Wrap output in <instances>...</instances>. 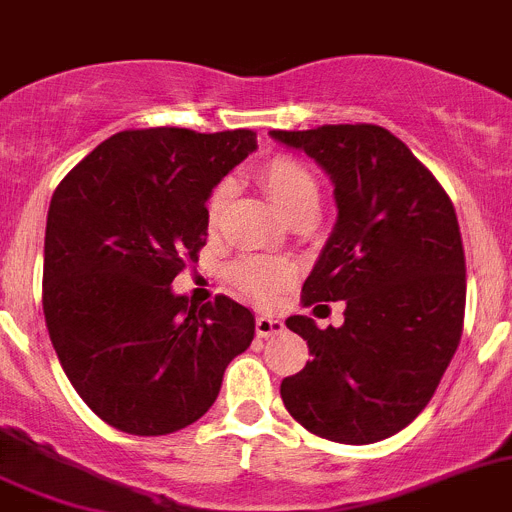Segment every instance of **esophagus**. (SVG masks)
Returning a JSON list of instances; mask_svg holds the SVG:
<instances>
[{"label":"esophagus","mask_w":512,"mask_h":512,"mask_svg":"<svg viewBox=\"0 0 512 512\" xmlns=\"http://www.w3.org/2000/svg\"><path fill=\"white\" fill-rule=\"evenodd\" d=\"M283 328H285L283 321H280V318H275V315H260V318L255 321V331L260 338L278 336Z\"/></svg>","instance_id":"34e87169"}]
</instances>
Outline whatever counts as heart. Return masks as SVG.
Masks as SVG:
<instances>
[{
	"label": "heart",
	"mask_w": 512,
	"mask_h": 512,
	"mask_svg": "<svg viewBox=\"0 0 512 512\" xmlns=\"http://www.w3.org/2000/svg\"><path fill=\"white\" fill-rule=\"evenodd\" d=\"M260 184L270 194L272 204L280 209L288 219L300 217V214L318 212L321 204V186L315 179L313 171L303 164V161L293 159V156H272V159L262 161L260 169ZM232 186L229 181H219L207 197V222L217 224L224 212ZM234 283L240 285L242 293L250 298L267 300L278 298L285 290V285L293 280L295 267L285 260H267V257H242L237 265L232 267Z\"/></svg>",
	"instance_id": "heart-1"
}]
</instances>
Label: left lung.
<instances>
[{
    "instance_id": "8db88e82",
    "label": "left lung",
    "mask_w": 512,
    "mask_h": 512,
    "mask_svg": "<svg viewBox=\"0 0 512 512\" xmlns=\"http://www.w3.org/2000/svg\"><path fill=\"white\" fill-rule=\"evenodd\" d=\"M331 174L338 219L300 303L346 300L341 328L308 315L285 326L310 361L280 384L308 432L371 444L429 404L465 323V250L455 207L432 171L386 128L338 123L272 131Z\"/></svg>"
}]
</instances>
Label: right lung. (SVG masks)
Returning <instances> with one entry per match:
<instances>
[{
  "label": "right lung",
  "mask_w": 512,
  "mask_h": 512,
  "mask_svg": "<svg viewBox=\"0 0 512 512\" xmlns=\"http://www.w3.org/2000/svg\"><path fill=\"white\" fill-rule=\"evenodd\" d=\"M257 146L250 128H133L90 151L50 199L42 310L62 371L105 424L138 437L207 414L255 318L171 283L207 245L209 191Z\"/></svg>",
  "instance_id": "add662e5"
}]
</instances>
